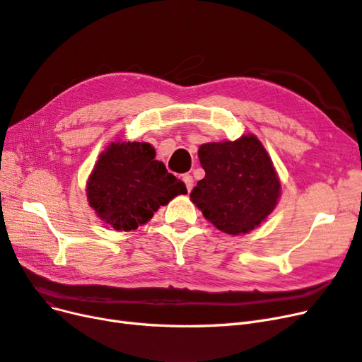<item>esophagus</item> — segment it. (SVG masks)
<instances>
[{"instance_id": "esophagus-1", "label": "esophagus", "mask_w": 362, "mask_h": 362, "mask_svg": "<svg viewBox=\"0 0 362 362\" xmlns=\"http://www.w3.org/2000/svg\"><path fill=\"white\" fill-rule=\"evenodd\" d=\"M182 181L185 184V187H187V190L190 192L192 187H193V177H192V175H189V173L182 175Z\"/></svg>"}]
</instances>
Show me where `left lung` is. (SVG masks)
I'll list each match as a JSON object with an SVG mask.
<instances>
[{"instance_id":"8db88e82","label":"left lung","mask_w":362,"mask_h":362,"mask_svg":"<svg viewBox=\"0 0 362 362\" xmlns=\"http://www.w3.org/2000/svg\"><path fill=\"white\" fill-rule=\"evenodd\" d=\"M198 156L205 177L190 199L217 229L231 235L246 234L275 210L281 182L254 134L201 145Z\"/></svg>"}]
</instances>
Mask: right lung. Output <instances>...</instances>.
<instances>
[{
  "mask_svg": "<svg viewBox=\"0 0 362 362\" xmlns=\"http://www.w3.org/2000/svg\"><path fill=\"white\" fill-rule=\"evenodd\" d=\"M86 193L101 221L116 231H131L187 189L156 160V149L149 144L116 141L98 158Z\"/></svg>",
  "mask_w": 362,
  "mask_h": 362,
  "instance_id": "right-lung-1",
  "label": "right lung"
}]
</instances>
